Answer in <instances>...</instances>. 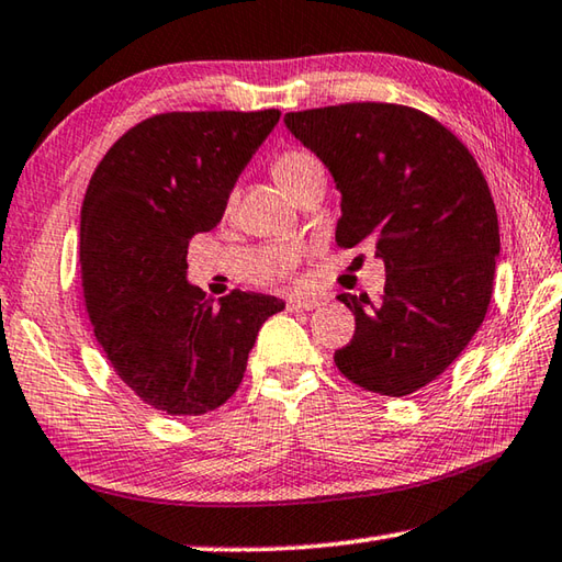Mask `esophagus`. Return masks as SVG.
I'll return each mask as SVG.
<instances>
[{
	"instance_id": "obj_1",
	"label": "esophagus",
	"mask_w": 562,
	"mask_h": 562,
	"mask_svg": "<svg viewBox=\"0 0 562 562\" xmlns=\"http://www.w3.org/2000/svg\"><path fill=\"white\" fill-rule=\"evenodd\" d=\"M319 304H325V300L322 297H290L288 310L290 312H307V310H317Z\"/></svg>"
}]
</instances>
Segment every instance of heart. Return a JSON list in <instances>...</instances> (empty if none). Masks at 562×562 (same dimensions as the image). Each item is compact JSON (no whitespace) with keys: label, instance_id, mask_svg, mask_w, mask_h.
<instances>
[{"label":"heart","instance_id":"obj_1","mask_svg":"<svg viewBox=\"0 0 562 562\" xmlns=\"http://www.w3.org/2000/svg\"><path fill=\"white\" fill-rule=\"evenodd\" d=\"M272 173L278 178V183L288 190L294 198L300 190L310 183L315 176H325L319 160L312 158L310 154H300V150H288V154L278 156L272 164Z\"/></svg>","mask_w":562,"mask_h":562}]
</instances>
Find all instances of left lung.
<instances>
[{
  "label": "left lung",
  "mask_w": 562,
  "mask_h": 562,
  "mask_svg": "<svg viewBox=\"0 0 562 562\" xmlns=\"http://www.w3.org/2000/svg\"><path fill=\"white\" fill-rule=\"evenodd\" d=\"M284 126L335 178L337 245L372 240L386 270L382 302L339 294L357 329L335 364L367 392L412 394L486 317L501 252L486 178L449 128L408 106L341 103L284 113Z\"/></svg>",
  "instance_id": "obj_1"
}]
</instances>
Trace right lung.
Wrapping results in <instances>:
<instances>
[{"instance_id":"add662e5","label":"right lung","mask_w":562,"mask_h":562,"mask_svg":"<svg viewBox=\"0 0 562 562\" xmlns=\"http://www.w3.org/2000/svg\"><path fill=\"white\" fill-rule=\"evenodd\" d=\"M280 111H173L140 121L109 148L81 205V288L93 335L121 382L170 416L231 398L272 294L217 302L188 282V243L221 223L237 176Z\"/></svg>"}]
</instances>
